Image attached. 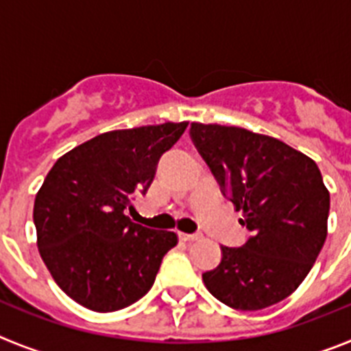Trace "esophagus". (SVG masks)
I'll list each match as a JSON object with an SVG mask.
<instances>
[{
	"instance_id": "1",
	"label": "esophagus",
	"mask_w": 351,
	"mask_h": 351,
	"mask_svg": "<svg viewBox=\"0 0 351 351\" xmlns=\"http://www.w3.org/2000/svg\"><path fill=\"white\" fill-rule=\"evenodd\" d=\"M200 239V234H184V232H179V241L181 243H193V241H198Z\"/></svg>"
}]
</instances>
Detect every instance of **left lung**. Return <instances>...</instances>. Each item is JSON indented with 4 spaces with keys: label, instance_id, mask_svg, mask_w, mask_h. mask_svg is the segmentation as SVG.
Listing matches in <instances>:
<instances>
[{
    "label": "left lung",
    "instance_id": "left-lung-1",
    "mask_svg": "<svg viewBox=\"0 0 351 351\" xmlns=\"http://www.w3.org/2000/svg\"><path fill=\"white\" fill-rule=\"evenodd\" d=\"M191 138L223 195L251 232L202 274L223 304L258 311L299 288L327 239L330 195L315 161L274 137L237 126L191 123Z\"/></svg>",
    "mask_w": 351,
    "mask_h": 351
}]
</instances>
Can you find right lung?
<instances>
[{
    "label": "right lung",
    "mask_w": 351,
    "mask_h": 351,
    "mask_svg": "<svg viewBox=\"0 0 351 351\" xmlns=\"http://www.w3.org/2000/svg\"><path fill=\"white\" fill-rule=\"evenodd\" d=\"M188 123L114 130L56 161L35 198L40 256L70 299L96 313L137 302L153 287L178 235L133 223V198L145 195L161 154Z\"/></svg>",
    "instance_id": "add662e5"
}]
</instances>
